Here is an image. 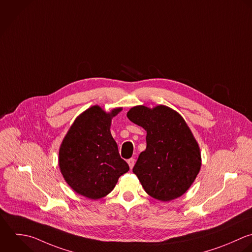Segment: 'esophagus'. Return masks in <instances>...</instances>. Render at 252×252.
<instances>
[{
	"label": "esophagus",
	"instance_id": "esophagus-1",
	"mask_svg": "<svg viewBox=\"0 0 252 252\" xmlns=\"http://www.w3.org/2000/svg\"><path fill=\"white\" fill-rule=\"evenodd\" d=\"M127 164H128L129 168H130V169H132V168H133V166H134V164H135V160H134L133 158H130V159H128V160H127Z\"/></svg>",
	"mask_w": 252,
	"mask_h": 252
}]
</instances>
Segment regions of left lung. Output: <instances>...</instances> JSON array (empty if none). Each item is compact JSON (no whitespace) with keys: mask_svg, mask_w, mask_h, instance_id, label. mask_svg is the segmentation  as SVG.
I'll list each match as a JSON object with an SVG mask.
<instances>
[{"mask_svg":"<svg viewBox=\"0 0 252 252\" xmlns=\"http://www.w3.org/2000/svg\"><path fill=\"white\" fill-rule=\"evenodd\" d=\"M126 116L147 132L146 149L132 169L144 190L163 202L181 197L201 168L200 148L188 124L165 105L135 106Z\"/></svg>","mask_w":252,"mask_h":252,"instance_id":"obj_1","label":"left lung"}]
</instances>
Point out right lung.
<instances>
[{
  "instance_id": "1",
  "label": "right lung",
  "mask_w": 252,
  "mask_h": 252,
  "mask_svg": "<svg viewBox=\"0 0 252 252\" xmlns=\"http://www.w3.org/2000/svg\"><path fill=\"white\" fill-rule=\"evenodd\" d=\"M123 108L111 112L95 105L73 122L59 150V167L66 184L78 194L93 200L108 195L119 178L128 172L111 134L112 119Z\"/></svg>"
}]
</instances>
